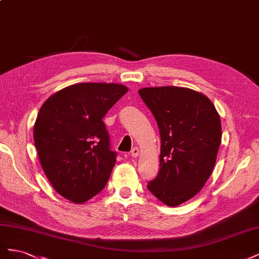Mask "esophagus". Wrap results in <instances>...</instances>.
<instances>
[{"instance_id":"34e87169","label":"esophagus","mask_w":259,"mask_h":259,"mask_svg":"<svg viewBox=\"0 0 259 259\" xmlns=\"http://www.w3.org/2000/svg\"><path fill=\"white\" fill-rule=\"evenodd\" d=\"M131 155L133 156V158H137V156L139 155V149L137 147H134L133 148V150L131 152Z\"/></svg>"}]
</instances>
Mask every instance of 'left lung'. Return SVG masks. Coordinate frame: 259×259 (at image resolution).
Returning a JSON list of instances; mask_svg holds the SVG:
<instances>
[{
  "label": "left lung",
  "mask_w": 259,
  "mask_h": 259,
  "mask_svg": "<svg viewBox=\"0 0 259 259\" xmlns=\"http://www.w3.org/2000/svg\"><path fill=\"white\" fill-rule=\"evenodd\" d=\"M158 123L159 174L147 185L155 198L177 206L201 191L215 166L222 142L221 117L199 92L179 86L138 91Z\"/></svg>",
  "instance_id": "obj_1"
}]
</instances>
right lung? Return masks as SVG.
Returning <instances> with one entry per match:
<instances>
[{
	"label": "right lung",
	"instance_id": "1",
	"mask_svg": "<svg viewBox=\"0 0 259 259\" xmlns=\"http://www.w3.org/2000/svg\"><path fill=\"white\" fill-rule=\"evenodd\" d=\"M128 89L79 83L58 91L37 113L33 139L41 166L60 195L76 204L104 189L116 153L103 117Z\"/></svg>",
	"mask_w": 259,
	"mask_h": 259
}]
</instances>
